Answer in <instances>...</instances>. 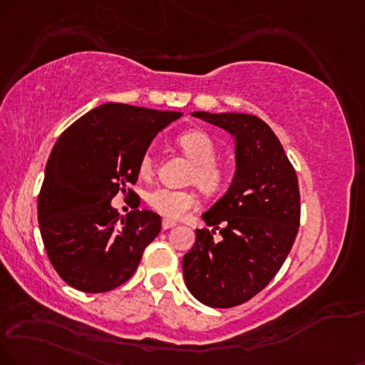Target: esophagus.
I'll return each instance as SVG.
<instances>
[{
  "mask_svg": "<svg viewBox=\"0 0 365 365\" xmlns=\"http://www.w3.org/2000/svg\"><path fill=\"white\" fill-rule=\"evenodd\" d=\"M175 227V222H173V220H162V228L164 230H169V228Z\"/></svg>",
  "mask_w": 365,
  "mask_h": 365,
  "instance_id": "obj_1",
  "label": "esophagus"
}]
</instances>
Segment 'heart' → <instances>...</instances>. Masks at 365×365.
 <instances>
[{
  "instance_id": "heart-1",
  "label": "heart",
  "mask_w": 365,
  "mask_h": 365,
  "mask_svg": "<svg viewBox=\"0 0 365 365\" xmlns=\"http://www.w3.org/2000/svg\"><path fill=\"white\" fill-rule=\"evenodd\" d=\"M178 147L184 157L192 162V168L187 173V182L196 184L201 191L217 192L225 184V170L217 162V143L208 133L201 130H191L178 137ZM138 170L142 175L154 173V159L150 154H145L140 159ZM152 210L165 218H182L187 211L196 206V195L192 191L169 190V187H157L147 197Z\"/></svg>"
}]
</instances>
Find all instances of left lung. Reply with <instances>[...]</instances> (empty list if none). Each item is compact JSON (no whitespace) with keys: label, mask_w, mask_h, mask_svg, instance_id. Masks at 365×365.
Masks as SVG:
<instances>
[{"label":"left lung","mask_w":365,"mask_h":365,"mask_svg":"<svg viewBox=\"0 0 365 365\" xmlns=\"http://www.w3.org/2000/svg\"><path fill=\"white\" fill-rule=\"evenodd\" d=\"M192 116L232 135L235 174L227 192L203 213L213 230H196V244L182 257L184 281L206 307L232 308L262 291L289 254L299 227L298 178L276 133L257 116ZM215 230L220 241L212 238Z\"/></svg>","instance_id":"left-lung-1"}]
</instances>
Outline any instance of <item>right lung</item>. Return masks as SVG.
Segmentation results:
<instances>
[{"label":"right lung","mask_w":365,"mask_h":365,"mask_svg":"<svg viewBox=\"0 0 365 365\" xmlns=\"http://www.w3.org/2000/svg\"><path fill=\"white\" fill-rule=\"evenodd\" d=\"M181 116L106 103L58 137L38 195V225L48 259L67 284L106 292L137 271L145 247L159 235L160 217L148 210L120 217L111 200L137 182L148 145Z\"/></svg>","instance_id":"add662e5"}]
</instances>
